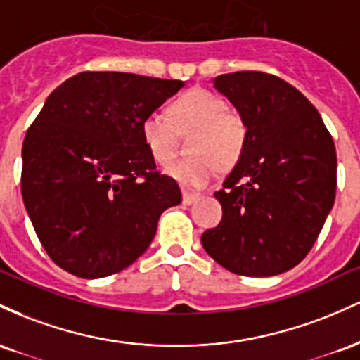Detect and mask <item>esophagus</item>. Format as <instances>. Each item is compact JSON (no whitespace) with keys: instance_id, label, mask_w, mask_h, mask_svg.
I'll use <instances>...</instances> for the list:
<instances>
[{"instance_id":"obj_1","label":"esophagus","mask_w":360,"mask_h":360,"mask_svg":"<svg viewBox=\"0 0 360 360\" xmlns=\"http://www.w3.org/2000/svg\"><path fill=\"white\" fill-rule=\"evenodd\" d=\"M199 193H191V192H187V191H184V204L185 205H192L193 202H197L199 200Z\"/></svg>"}]
</instances>
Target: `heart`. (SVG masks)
Returning <instances> with one entry per match:
<instances>
[{
	"mask_svg": "<svg viewBox=\"0 0 360 360\" xmlns=\"http://www.w3.org/2000/svg\"><path fill=\"white\" fill-rule=\"evenodd\" d=\"M168 117L151 112L141 122V134L153 158L165 163L173 155L176 129H192L188 158L173 161L165 173L188 188H200L217 175V169L231 168L248 143V124L236 112L226 108L223 98L204 88H192L169 105Z\"/></svg>",
	"mask_w": 360,
	"mask_h": 360,
	"instance_id": "heart-1",
	"label": "heart"
}]
</instances>
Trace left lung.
<instances>
[{
	"instance_id": "1",
	"label": "left lung",
	"mask_w": 360,
	"mask_h": 360,
	"mask_svg": "<svg viewBox=\"0 0 360 360\" xmlns=\"http://www.w3.org/2000/svg\"><path fill=\"white\" fill-rule=\"evenodd\" d=\"M212 84L246 120L248 143L214 193L223 219L202 246L238 276H278L308 255L332 211L333 139L309 100L277 76L240 71Z\"/></svg>"
}]
</instances>
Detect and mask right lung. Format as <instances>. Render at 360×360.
I'll list each match as a JSON object with an SVG mask.
<instances>
[{
  "mask_svg": "<svg viewBox=\"0 0 360 360\" xmlns=\"http://www.w3.org/2000/svg\"><path fill=\"white\" fill-rule=\"evenodd\" d=\"M185 83L84 71L47 96L22 148V197L40 243L76 277L120 272L143 255L179 184L155 172L141 122Z\"/></svg>",
  "mask_w": 360,
  "mask_h": 360,
  "instance_id": "add662e5",
  "label": "right lung"
}]
</instances>
